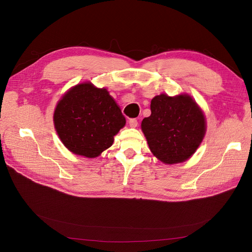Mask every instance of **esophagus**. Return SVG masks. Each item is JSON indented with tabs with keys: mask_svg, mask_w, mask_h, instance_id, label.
Instances as JSON below:
<instances>
[{
	"mask_svg": "<svg viewBox=\"0 0 252 252\" xmlns=\"http://www.w3.org/2000/svg\"><path fill=\"white\" fill-rule=\"evenodd\" d=\"M128 124H129L130 127H136L138 126V121L136 118H130L128 121Z\"/></svg>",
	"mask_w": 252,
	"mask_h": 252,
	"instance_id": "34e87169",
	"label": "esophagus"
}]
</instances>
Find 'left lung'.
Masks as SVG:
<instances>
[{
	"mask_svg": "<svg viewBox=\"0 0 252 252\" xmlns=\"http://www.w3.org/2000/svg\"><path fill=\"white\" fill-rule=\"evenodd\" d=\"M151 115L141 127L151 152L160 161L183 162L199 147L205 134V118L195 101L187 95L161 94L151 100Z\"/></svg>",
	"mask_w": 252,
	"mask_h": 252,
	"instance_id": "1",
	"label": "left lung"
}]
</instances>
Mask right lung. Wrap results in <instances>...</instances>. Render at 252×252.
<instances>
[{
    "mask_svg": "<svg viewBox=\"0 0 252 252\" xmlns=\"http://www.w3.org/2000/svg\"><path fill=\"white\" fill-rule=\"evenodd\" d=\"M54 124L66 148L93 158L109 148L113 137L125 126L126 117L106 89L77 85L58 102Z\"/></svg>",
    "mask_w": 252,
    "mask_h": 252,
    "instance_id": "right-lung-1",
    "label": "right lung"
}]
</instances>
